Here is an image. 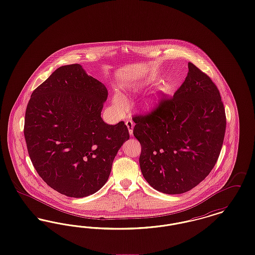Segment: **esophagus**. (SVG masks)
<instances>
[{
  "instance_id": "obj_1",
  "label": "esophagus",
  "mask_w": 255,
  "mask_h": 255,
  "mask_svg": "<svg viewBox=\"0 0 255 255\" xmlns=\"http://www.w3.org/2000/svg\"><path fill=\"white\" fill-rule=\"evenodd\" d=\"M126 126H127V128H128V130H129V133L132 135V134H133V121H131V120H127V121H126Z\"/></svg>"
}]
</instances>
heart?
<instances>
[{
    "mask_svg": "<svg viewBox=\"0 0 255 255\" xmlns=\"http://www.w3.org/2000/svg\"><path fill=\"white\" fill-rule=\"evenodd\" d=\"M165 93L168 92V90H164ZM113 102H114V105L121 110H125L128 106V103L126 101V99L124 97H122L121 94H116L114 97H113Z\"/></svg>",
    "mask_w": 255,
    "mask_h": 255,
    "instance_id": "heart-1",
    "label": "heart"
}]
</instances>
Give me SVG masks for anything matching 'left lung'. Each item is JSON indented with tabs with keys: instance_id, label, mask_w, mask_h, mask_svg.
<instances>
[{
	"instance_id": "obj_1",
	"label": "left lung",
	"mask_w": 255,
	"mask_h": 255,
	"mask_svg": "<svg viewBox=\"0 0 255 255\" xmlns=\"http://www.w3.org/2000/svg\"><path fill=\"white\" fill-rule=\"evenodd\" d=\"M133 121L141 173L159 192L191 190L217 162L227 125L224 104L210 77L191 62L174 96L162 97L155 109Z\"/></svg>"
}]
</instances>
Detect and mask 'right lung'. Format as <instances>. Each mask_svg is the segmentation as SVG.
Returning a JSON list of instances; mask_svg holds the SVG:
<instances>
[{"label": "right lung", "mask_w": 255, "mask_h": 255, "mask_svg": "<svg viewBox=\"0 0 255 255\" xmlns=\"http://www.w3.org/2000/svg\"><path fill=\"white\" fill-rule=\"evenodd\" d=\"M104 84L79 64L62 66L33 91L24 117L29 158L39 176L61 194L83 198L108 181L129 131L101 119Z\"/></svg>", "instance_id": "1"}]
</instances>
